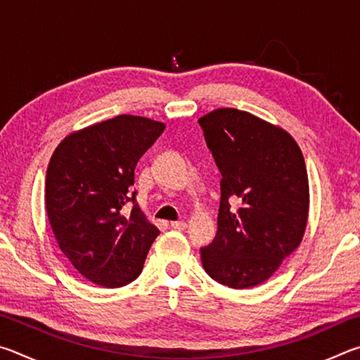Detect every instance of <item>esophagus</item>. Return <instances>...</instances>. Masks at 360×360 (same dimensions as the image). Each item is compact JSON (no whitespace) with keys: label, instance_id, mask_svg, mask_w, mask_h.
Listing matches in <instances>:
<instances>
[{"label":"esophagus","instance_id":"34e87169","mask_svg":"<svg viewBox=\"0 0 360 360\" xmlns=\"http://www.w3.org/2000/svg\"><path fill=\"white\" fill-rule=\"evenodd\" d=\"M169 225H172V229H174V230H186L187 229V222H184V221H174Z\"/></svg>","mask_w":360,"mask_h":360}]
</instances>
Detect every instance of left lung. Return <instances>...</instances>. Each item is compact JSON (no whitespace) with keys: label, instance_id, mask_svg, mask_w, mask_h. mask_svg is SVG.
I'll return each mask as SVG.
<instances>
[{"label":"left lung","instance_id":"8db88e82","mask_svg":"<svg viewBox=\"0 0 360 360\" xmlns=\"http://www.w3.org/2000/svg\"><path fill=\"white\" fill-rule=\"evenodd\" d=\"M198 124L222 174L217 235L200 249L203 268L231 289L254 288L302 243L309 210L303 154L281 127L240 109H214Z\"/></svg>","mask_w":360,"mask_h":360}]
</instances>
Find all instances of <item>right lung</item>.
<instances>
[{
  "label": "right lung",
  "instance_id": "right-lung-1",
  "mask_svg": "<svg viewBox=\"0 0 360 360\" xmlns=\"http://www.w3.org/2000/svg\"><path fill=\"white\" fill-rule=\"evenodd\" d=\"M165 124L122 114L72 131L53 150L46 210L58 248L84 278L122 288L143 271L160 233L136 205L135 167ZM134 202L130 215L123 206Z\"/></svg>",
  "mask_w": 360,
  "mask_h": 360
}]
</instances>
